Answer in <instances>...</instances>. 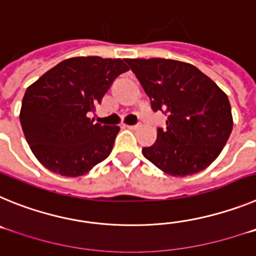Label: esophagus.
<instances>
[{
	"label": "esophagus",
	"mask_w": 256,
	"mask_h": 256,
	"mask_svg": "<svg viewBox=\"0 0 256 256\" xmlns=\"http://www.w3.org/2000/svg\"><path fill=\"white\" fill-rule=\"evenodd\" d=\"M140 126H138V124H137V126H126V128H128V130H138Z\"/></svg>",
	"instance_id": "esophagus-1"
}]
</instances>
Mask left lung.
<instances>
[{
	"label": "left lung",
	"instance_id": "left-lung-1",
	"mask_svg": "<svg viewBox=\"0 0 256 256\" xmlns=\"http://www.w3.org/2000/svg\"><path fill=\"white\" fill-rule=\"evenodd\" d=\"M151 100L168 114L165 130L142 154L173 177L208 168L222 152L234 126L227 94L194 65L169 58H126Z\"/></svg>",
	"mask_w": 256,
	"mask_h": 256
}]
</instances>
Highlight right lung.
Instances as JSON below:
<instances>
[{
  "mask_svg": "<svg viewBox=\"0 0 256 256\" xmlns=\"http://www.w3.org/2000/svg\"><path fill=\"white\" fill-rule=\"evenodd\" d=\"M126 70L122 58H70L26 88L20 123L32 152L44 168L79 177L110 155L119 126L94 123L90 115Z\"/></svg>",
  "mask_w": 256,
  "mask_h": 256,
  "instance_id": "1",
  "label": "right lung"
}]
</instances>
